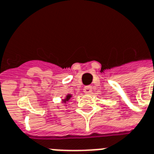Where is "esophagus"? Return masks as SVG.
I'll use <instances>...</instances> for the list:
<instances>
[{
    "instance_id": "34e87169",
    "label": "esophagus",
    "mask_w": 154,
    "mask_h": 154,
    "mask_svg": "<svg viewBox=\"0 0 154 154\" xmlns=\"http://www.w3.org/2000/svg\"><path fill=\"white\" fill-rule=\"evenodd\" d=\"M91 87H86V88H83V92L86 94H90L91 92Z\"/></svg>"
}]
</instances>
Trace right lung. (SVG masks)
I'll return each mask as SVG.
<instances>
[{"instance_id":"right-lung-1","label":"right lung","mask_w":154,"mask_h":154,"mask_svg":"<svg viewBox=\"0 0 154 154\" xmlns=\"http://www.w3.org/2000/svg\"><path fill=\"white\" fill-rule=\"evenodd\" d=\"M71 95H68V96H66V98L65 99V100H64V102H66V101H68L69 100H70V99H71Z\"/></svg>"}]
</instances>
